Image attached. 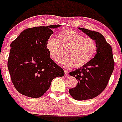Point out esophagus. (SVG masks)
Returning a JSON list of instances; mask_svg holds the SVG:
<instances>
[{
  "mask_svg": "<svg viewBox=\"0 0 122 122\" xmlns=\"http://www.w3.org/2000/svg\"><path fill=\"white\" fill-rule=\"evenodd\" d=\"M65 71V77H66V76H68V72L67 70H64Z\"/></svg>",
  "mask_w": 122,
  "mask_h": 122,
  "instance_id": "obj_1",
  "label": "esophagus"
}]
</instances>
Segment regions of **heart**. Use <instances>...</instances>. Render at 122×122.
<instances>
[{"label":"heart","mask_w":122,"mask_h":122,"mask_svg":"<svg viewBox=\"0 0 122 122\" xmlns=\"http://www.w3.org/2000/svg\"><path fill=\"white\" fill-rule=\"evenodd\" d=\"M65 49L66 56L60 60L65 67L81 68L90 62L97 49L95 41L84 36L72 29H65L60 32L58 38L50 36L46 42V48L52 59L57 62Z\"/></svg>","instance_id":"heart-1"}]
</instances>
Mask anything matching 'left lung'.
Masks as SVG:
<instances>
[{"label": "left lung", "instance_id": "1", "mask_svg": "<svg viewBox=\"0 0 122 122\" xmlns=\"http://www.w3.org/2000/svg\"><path fill=\"white\" fill-rule=\"evenodd\" d=\"M97 45V54L85 66L70 72L77 83L75 87L69 89L72 97L76 100H90L97 97L106 89L114 71V60L111 45L99 32L79 27Z\"/></svg>", "mask_w": 122, "mask_h": 122}]
</instances>
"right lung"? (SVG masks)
Returning a JSON list of instances; mask_svg holds the SVG:
<instances>
[{"label":"right lung","mask_w":122,"mask_h":122,"mask_svg":"<svg viewBox=\"0 0 122 122\" xmlns=\"http://www.w3.org/2000/svg\"><path fill=\"white\" fill-rule=\"evenodd\" d=\"M60 25L29 28L11 43L8 68L13 84L19 93L40 98L48 90L52 81L64 76L63 69L50 57L46 42Z\"/></svg>","instance_id":"1"}]
</instances>
